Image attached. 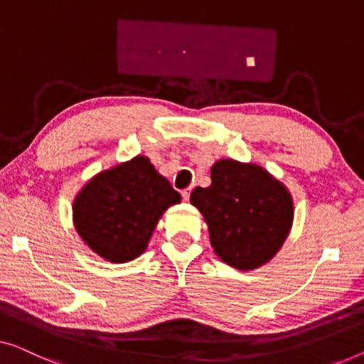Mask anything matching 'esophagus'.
<instances>
[{"label":"esophagus","instance_id":"obj_1","mask_svg":"<svg viewBox=\"0 0 364 364\" xmlns=\"http://www.w3.org/2000/svg\"><path fill=\"white\" fill-rule=\"evenodd\" d=\"M191 192H192V187H188V188H186V191H182V197H183V200H186V202H188V198H191Z\"/></svg>","mask_w":364,"mask_h":364}]
</instances>
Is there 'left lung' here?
Returning <instances> with one entry per match:
<instances>
[{
	"mask_svg": "<svg viewBox=\"0 0 364 364\" xmlns=\"http://www.w3.org/2000/svg\"><path fill=\"white\" fill-rule=\"evenodd\" d=\"M210 187L193 188L191 203L208 226L210 243L221 261L252 271L281 251L294 223L289 188L264 167L220 159Z\"/></svg>",
	"mask_w": 364,
	"mask_h": 364,
	"instance_id": "left-lung-1",
	"label": "left lung"
}]
</instances>
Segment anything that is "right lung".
Here are the masks:
<instances>
[{"label":"right lung","mask_w":364,"mask_h":364,"mask_svg":"<svg viewBox=\"0 0 364 364\" xmlns=\"http://www.w3.org/2000/svg\"><path fill=\"white\" fill-rule=\"evenodd\" d=\"M147 156H136L95 173L75 195L72 221L83 245L105 261L121 264L147 250L157 223L181 203Z\"/></svg>","instance_id":"1"}]
</instances>
